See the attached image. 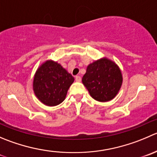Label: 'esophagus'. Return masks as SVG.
Wrapping results in <instances>:
<instances>
[{"mask_svg":"<svg viewBox=\"0 0 157 157\" xmlns=\"http://www.w3.org/2000/svg\"><path fill=\"white\" fill-rule=\"evenodd\" d=\"M75 80L77 82H80L81 81V77L80 76H76L75 77Z\"/></svg>","mask_w":157,"mask_h":157,"instance_id":"esophagus-1","label":"esophagus"}]
</instances>
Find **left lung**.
<instances>
[{
    "instance_id": "1",
    "label": "left lung",
    "mask_w": 157,
    "mask_h": 157,
    "mask_svg": "<svg viewBox=\"0 0 157 157\" xmlns=\"http://www.w3.org/2000/svg\"><path fill=\"white\" fill-rule=\"evenodd\" d=\"M82 83L94 100L107 102L119 92L123 83L122 73L115 62L103 57L88 65Z\"/></svg>"
}]
</instances>
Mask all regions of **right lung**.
Returning <instances> with one entry per match:
<instances>
[{
  "label": "right lung",
  "mask_w": 157,
  "mask_h": 157,
  "mask_svg": "<svg viewBox=\"0 0 157 157\" xmlns=\"http://www.w3.org/2000/svg\"><path fill=\"white\" fill-rule=\"evenodd\" d=\"M74 78L61 64L48 60L36 70L33 77V90L36 98L46 106H54L66 98Z\"/></svg>",
  "instance_id": "1"
}]
</instances>
